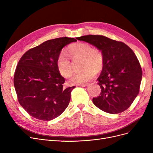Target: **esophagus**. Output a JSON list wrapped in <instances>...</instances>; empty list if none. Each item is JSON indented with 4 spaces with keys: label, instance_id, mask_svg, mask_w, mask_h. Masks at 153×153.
I'll return each instance as SVG.
<instances>
[{
    "label": "esophagus",
    "instance_id": "34e87169",
    "mask_svg": "<svg viewBox=\"0 0 153 153\" xmlns=\"http://www.w3.org/2000/svg\"><path fill=\"white\" fill-rule=\"evenodd\" d=\"M86 85H87V84L85 83V84H77V87H85Z\"/></svg>",
    "mask_w": 153,
    "mask_h": 153
}]
</instances>
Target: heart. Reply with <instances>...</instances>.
Masks as SVG:
<instances>
[{"instance_id":"b5f03b06","label":"heart","mask_w":153,"mask_h":153,"mask_svg":"<svg viewBox=\"0 0 153 153\" xmlns=\"http://www.w3.org/2000/svg\"><path fill=\"white\" fill-rule=\"evenodd\" d=\"M67 54L73 61L82 59V72H78L69 79L71 84H81L90 81L95 75L96 72H100L104 64L103 54L101 50L93 48L85 43H76L69 46ZM56 66L59 73L64 77H69L72 73L70 61L66 55L61 52L56 59Z\"/></svg>"}]
</instances>
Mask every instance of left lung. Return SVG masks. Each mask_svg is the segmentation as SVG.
<instances>
[{"label": "left lung", "instance_id": "obj_1", "mask_svg": "<svg viewBox=\"0 0 153 153\" xmlns=\"http://www.w3.org/2000/svg\"><path fill=\"white\" fill-rule=\"evenodd\" d=\"M102 51L104 64L97 79L100 95L93 98L94 105L100 110L117 114L129 108L139 93L142 69L131 48L123 42L102 35L76 38Z\"/></svg>", "mask_w": 153, "mask_h": 153}]
</instances>
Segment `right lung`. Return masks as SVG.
<instances>
[{"mask_svg":"<svg viewBox=\"0 0 153 153\" xmlns=\"http://www.w3.org/2000/svg\"><path fill=\"white\" fill-rule=\"evenodd\" d=\"M76 42L68 37L48 40L20 58L13 84L20 104L31 117L50 121L68 107L75 87H63L65 79L58 71L56 59L64 46Z\"/></svg>","mask_w":153,"mask_h":153,"instance_id":"obj_1","label":"right lung"}]
</instances>
